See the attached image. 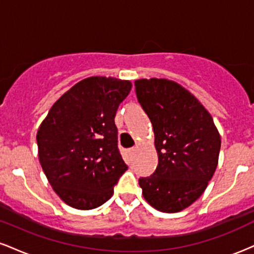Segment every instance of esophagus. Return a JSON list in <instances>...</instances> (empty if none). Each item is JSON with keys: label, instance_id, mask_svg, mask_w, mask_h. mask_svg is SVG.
<instances>
[{"label": "esophagus", "instance_id": "esophagus-1", "mask_svg": "<svg viewBox=\"0 0 254 254\" xmlns=\"http://www.w3.org/2000/svg\"><path fill=\"white\" fill-rule=\"evenodd\" d=\"M136 151H137V148H130V149H129V155L132 157L136 154Z\"/></svg>", "mask_w": 254, "mask_h": 254}]
</instances>
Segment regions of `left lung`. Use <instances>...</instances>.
Segmentation results:
<instances>
[{"label":"left lung","instance_id":"1","mask_svg":"<svg viewBox=\"0 0 254 254\" xmlns=\"http://www.w3.org/2000/svg\"><path fill=\"white\" fill-rule=\"evenodd\" d=\"M136 95L153 124L159 164L139 178L144 199L162 212L182 211L202 196L218 164L221 136L210 113L179 83L135 81Z\"/></svg>","mask_w":254,"mask_h":254}]
</instances>
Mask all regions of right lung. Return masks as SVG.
<instances>
[{
    "instance_id": "1",
    "label": "right lung",
    "mask_w": 254,
    "mask_h": 254,
    "mask_svg": "<svg viewBox=\"0 0 254 254\" xmlns=\"http://www.w3.org/2000/svg\"><path fill=\"white\" fill-rule=\"evenodd\" d=\"M130 81L92 76L52 105L37 132L38 156L54 191L80 210L103 205L127 166L118 150L116 112Z\"/></svg>"
}]
</instances>
